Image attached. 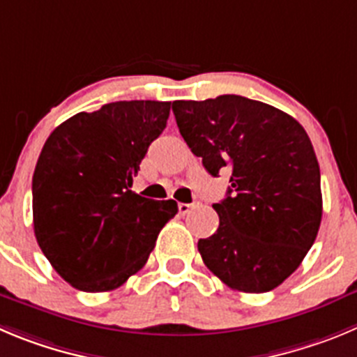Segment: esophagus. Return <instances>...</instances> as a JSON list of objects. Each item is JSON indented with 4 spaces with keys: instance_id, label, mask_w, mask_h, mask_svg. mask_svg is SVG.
<instances>
[{
    "instance_id": "obj_1",
    "label": "esophagus",
    "mask_w": 357,
    "mask_h": 357,
    "mask_svg": "<svg viewBox=\"0 0 357 357\" xmlns=\"http://www.w3.org/2000/svg\"><path fill=\"white\" fill-rule=\"evenodd\" d=\"M195 206H197V202H192V204H186V202H179V204H178L179 215H186V213H188L192 208H195Z\"/></svg>"
}]
</instances>
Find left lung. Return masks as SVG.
Wrapping results in <instances>:
<instances>
[{
  "label": "left lung",
  "mask_w": 357,
  "mask_h": 357,
  "mask_svg": "<svg viewBox=\"0 0 357 357\" xmlns=\"http://www.w3.org/2000/svg\"><path fill=\"white\" fill-rule=\"evenodd\" d=\"M172 112L206 171L231 174L227 197L213 204L218 229L197 243L202 261L234 291H273L321 227V171L308 133L284 111L239 95L176 100Z\"/></svg>",
  "instance_id": "1"
}]
</instances>
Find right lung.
Wrapping results in <instances>:
<instances>
[{"label":"right lung","instance_id":"right-lung-1","mask_svg":"<svg viewBox=\"0 0 357 357\" xmlns=\"http://www.w3.org/2000/svg\"><path fill=\"white\" fill-rule=\"evenodd\" d=\"M171 103L130 100L79 112L49 135L33 174V225L43 255L72 287L118 289L148 261L178 204L132 192Z\"/></svg>","mask_w":357,"mask_h":357}]
</instances>
